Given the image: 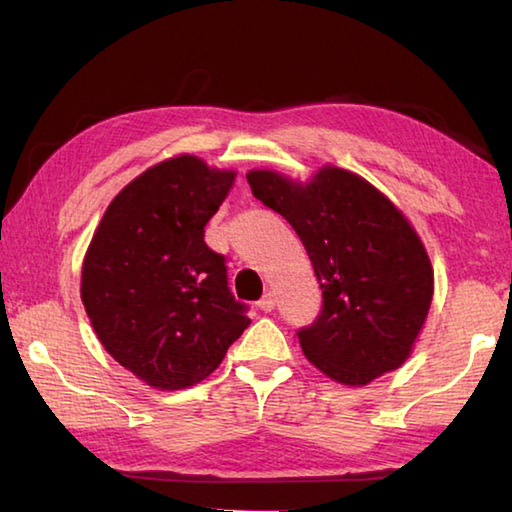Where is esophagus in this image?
Listing matches in <instances>:
<instances>
[{
    "instance_id": "34e87169",
    "label": "esophagus",
    "mask_w": 512,
    "mask_h": 512,
    "mask_svg": "<svg viewBox=\"0 0 512 512\" xmlns=\"http://www.w3.org/2000/svg\"><path fill=\"white\" fill-rule=\"evenodd\" d=\"M257 307L264 311V314H268V311H273V307H275V298H273V293L271 291H266L264 296H262V300L257 302Z\"/></svg>"
}]
</instances>
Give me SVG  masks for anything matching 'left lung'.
<instances>
[{
  "label": "left lung",
  "mask_w": 512,
  "mask_h": 512,
  "mask_svg": "<svg viewBox=\"0 0 512 512\" xmlns=\"http://www.w3.org/2000/svg\"><path fill=\"white\" fill-rule=\"evenodd\" d=\"M253 196L291 223L323 289L300 348L329 379L366 386L409 359L433 298L427 250L404 214L368 180L323 167L300 185L248 171Z\"/></svg>",
  "instance_id": "8db88e82"
}]
</instances>
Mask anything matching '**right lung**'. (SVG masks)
<instances>
[{"label":"right lung","mask_w":512,"mask_h":512,"mask_svg":"<svg viewBox=\"0 0 512 512\" xmlns=\"http://www.w3.org/2000/svg\"><path fill=\"white\" fill-rule=\"evenodd\" d=\"M232 183L196 155L155 164L112 198L85 253L81 300L101 345L160 391L205 379L250 325L203 239Z\"/></svg>","instance_id":"obj_1"}]
</instances>
